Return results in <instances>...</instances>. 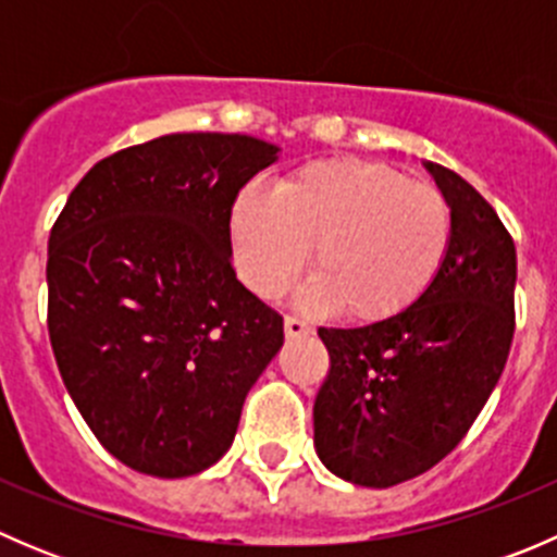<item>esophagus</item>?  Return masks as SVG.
Returning <instances> with one entry per match:
<instances>
[{
  "label": "esophagus",
  "mask_w": 557,
  "mask_h": 557,
  "mask_svg": "<svg viewBox=\"0 0 557 557\" xmlns=\"http://www.w3.org/2000/svg\"><path fill=\"white\" fill-rule=\"evenodd\" d=\"M310 334H312V325L307 323V320L294 318V314L285 318V336H288V339H299V336H310Z\"/></svg>",
  "instance_id": "esophagus-1"
}]
</instances>
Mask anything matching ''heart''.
Segmentation results:
<instances>
[{
	"instance_id": "1",
	"label": "heart",
	"mask_w": 557,
	"mask_h": 557,
	"mask_svg": "<svg viewBox=\"0 0 557 557\" xmlns=\"http://www.w3.org/2000/svg\"><path fill=\"white\" fill-rule=\"evenodd\" d=\"M453 234L445 196L363 159L314 161L272 196L239 190L228 215L234 261L258 296L280 299L305 272V305L374 323L407 310L434 283Z\"/></svg>"
}]
</instances>
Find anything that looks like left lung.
I'll list each match as a JSON object with an SVG mask.
<instances>
[{
	"mask_svg": "<svg viewBox=\"0 0 557 557\" xmlns=\"http://www.w3.org/2000/svg\"><path fill=\"white\" fill-rule=\"evenodd\" d=\"M453 218L434 283L407 310L361 329H318L331 369L314 398V450L363 487L423 474L455 450L507 363L518 252L460 174L425 161Z\"/></svg>",
	"mask_w": 557,
	"mask_h": 557,
	"instance_id": "1",
	"label": "left lung"
}]
</instances>
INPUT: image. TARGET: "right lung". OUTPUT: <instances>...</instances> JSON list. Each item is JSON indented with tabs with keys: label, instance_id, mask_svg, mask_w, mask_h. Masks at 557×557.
Segmentation results:
<instances>
[{
	"label": "right lung",
	"instance_id": "add662e5",
	"mask_svg": "<svg viewBox=\"0 0 557 557\" xmlns=\"http://www.w3.org/2000/svg\"><path fill=\"white\" fill-rule=\"evenodd\" d=\"M280 148L247 134H166L107 156L48 239V334L102 447L177 480L223 458L283 318L232 267L228 215Z\"/></svg>",
	"mask_w": 557,
	"mask_h": 557
}]
</instances>
